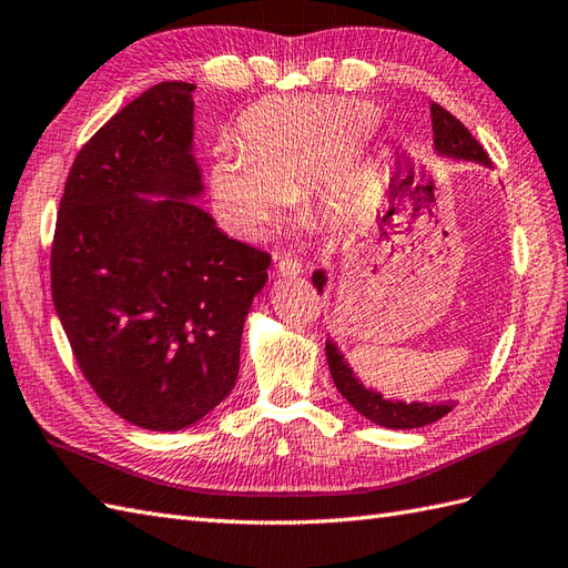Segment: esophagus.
<instances>
[{
  "label": "esophagus",
  "mask_w": 568,
  "mask_h": 568,
  "mask_svg": "<svg viewBox=\"0 0 568 568\" xmlns=\"http://www.w3.org/2000/svg\"><path fill=\"white\" fill-rule=\"evenodd\" d=\"M275 268H278L281 275H300L307 271V264H304V261L297 256H283Z\"/></svg>",
  "instance_id": "1"
}]
</instances>
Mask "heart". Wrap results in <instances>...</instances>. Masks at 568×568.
I'll return each mask as SVG.
<instances>
[{
	"label": "heart",
	"mask_w": 568,
	"mask_h": 568,
	"mask_svg": "<svg viewBox=\"0 0 568 568\" xmlns=\"http://www.w3.org/2000/svg\"><path fill=\"white\" fill-rule=\"evenodd\" d=\"M365 100H273L246 112L240 149L217 151L211 165V194L232 232L266 235L287 196H300L326 180V196L351 206L362 194L359 168L345 160L376 124Z\"/></svg>",
	"instance_id": "b5f03b06"
}]
</instances>
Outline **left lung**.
<instances>
[{
  "label": "left lung",
  "mask_w": 568,
  "mask_h": 568,
  "mask_svg": "<svg viewBox=\"0 0 568 568\" xmlns=\"http://www.w3.org/2000/svg\"><path fill=\"white\" fill-rule=\"evenodd\" d=\"M432 132H434V149L439 155L446 158H458V160H475L479 165L491 168V160L485 153L479 141L463 126L460 120L454 114L444 110L442 105L432 103ZM318 293H322L326 285V273L316 271L312 275ZM326 359L328 369L333 376V384L343 394V398L353 405V408L372 419L374 425H382L388 429H415L436 423V419L444 417L456 408L454 400L448 403H403V400H386L382 394H376L372 388H365L357 379L353 369L345 365L343 355L338 353L336 343H326Z\"/></svg>",
  "instance_id": "left-lung-1"
}]
</instances>
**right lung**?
Wrapping results in <instances>:
<instances>
[{
  "label": "right lung",
  "instance_id": "obj_1",
  "mask_svg": "<svg viewBox=\"0 0 568 568\" xmlns=\"http://www.w3.org/2000/svg\"><path fill=\"white\" fill-rule=\"evenodd\" d=\"M194 89L158 83L83 143L50 254L54 310L85 382L153 432L199 423L235 386L244 318L271 266L189 201L203 189Z\"/></svg>",
  "mask_w": 568,
  "mask_h": 568
}]
</instances>
